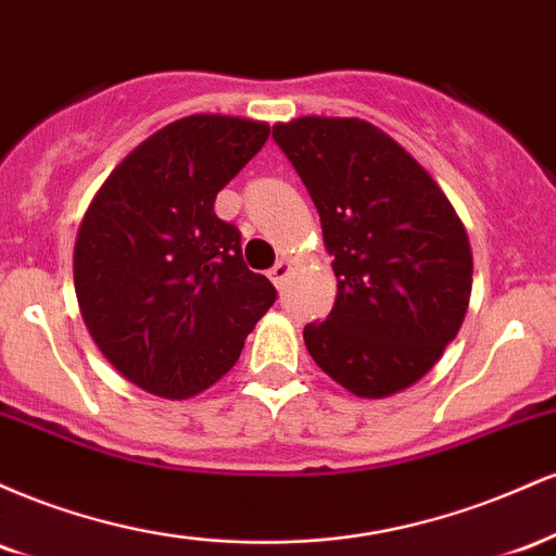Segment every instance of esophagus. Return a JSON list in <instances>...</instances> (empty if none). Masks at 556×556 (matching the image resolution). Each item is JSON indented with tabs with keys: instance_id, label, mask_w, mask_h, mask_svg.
<instances>
[{
	"instance_id": "1",
	"label": "esophagus",
	"mask_w": 556,
	"mask_h": 556,
	"mask_svg": "<svg viewBox=\"0 0 556 556\" xmlns=\"http://www.w3.org/2000/svg\"><path fill=\"white\" fill-rule=\"evenodd\" d=\"M287 277H290V264H287V261H277V264L269 269V279L277 287H285Z\"/></svg>"
}]
</instances>
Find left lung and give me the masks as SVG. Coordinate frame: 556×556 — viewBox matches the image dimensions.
<instances>
[{
    "label": "left lung",
    "instance_id": "8db88e82",
    "mask_svg": "<svg viewBox=\"0 0 556 556\" xmlns=\"http://www.w3.org/2000/svg\"><path fill=\"white\" fill-rule=\"evenodd\" d=\"M321 216L337 300L305 324L311 358L358 397L416 384L457 337L473 282L468 235L429 172L355 117L274 125Z\"/></svg>",
    "mask_w": 556,
    "mask_h": 556
}]
</instances>
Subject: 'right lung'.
I'll return each instance as SVG.
<instances>
[{
    "label": "right lung",
    "mask_w": 556,
    "mask_h": 556,
    "mask_svg": "<svg viewBox=\"0 0 556 556\" xmlns=\"http://www.w3.org/2000/svg\"><path fill=\"white\" fill-rule=\"evenodd\" d=\"M269 125L182 117L106 177L75 242V295L104 358L127 381L182 400L222 379L277 300L242 261L240 229L214 214Z\"/></svg>",
    "instance_id": "1"
}]
</instances>
